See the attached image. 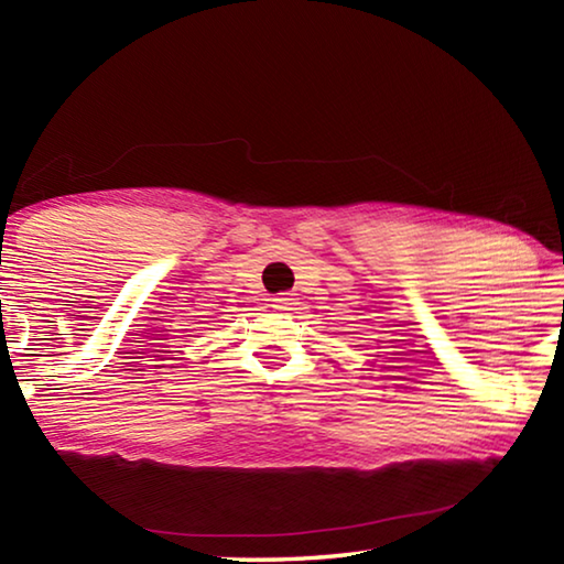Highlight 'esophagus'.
<instances>
[{"label":"esophagus","mask_w":564,"mask_h":564,"mask_svg":"<svg viewBox=\"0 0 564 564\" xmlns=\"http://www.w3.org/2000/svg\"><path fill=\"white\" fill-rule=\"evenodd\" d=\"M273 308L275 311H289L291 308V299L285 293H281V295H275L273 299Z\"/></svg>","instance_id":"esophagus-1"}]
</instances>
